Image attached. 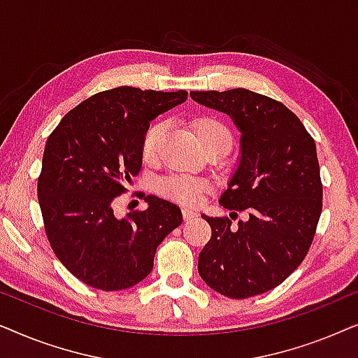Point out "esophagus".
Segmentation results:
<instances>
[{
    "instance_id": "obj_1",
    "label": "esophagus",
    "mask_w": 358,
    "mask_h": 358,
    "mask_svg": "<svg viewBox=\"0 0 358 358\" xmlns=\"http://www.w3.org/2000/svg\"><path fill=\"white\" fill-rule=\"evenodd\" d=\"M195 215H197V213H195L194 210H189V208H184V210H182V217H184V220H190V218H194Z\"/></svg>"
}]
</instances>
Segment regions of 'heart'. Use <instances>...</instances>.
Instances as JSON below:
<instances>
[{
	"label": "heart",
	"mask_w": 358,
	"mask_h": 358,
	"mask_svg": "<svg viewBox=\"0 0 358 358\" xmlns=\"http://www.w3.org/2000/svg\"><path fill=\"white\" fill-rule=\"evenodd\" d=\"M192 129L197 135L200 145L205 150L222 148L227 151L231 146V134L228 127L218 119L210 115H199L192 120ZM166 125L163 122H155L145 131L143 141H141V153L145 159H155L158 155L161 140H163ZM207 189V182L202 179L192 178L187 174H173L163 178L158 182L159 194L164 197L173 199L176 202L184 205H195L202 199Z\"/></svg>",
	"instance_id": "b5f03b06"
}]
</instances>
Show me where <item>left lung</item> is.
<instances>
[{"label": "left lung", "instance_id": "obj_1", "mask_svg": "<svg viewBox=\"0 0 358 358\" xmlns=\"http://www.w3.org/2000/svg\"><path fill=\"white\" fill-rule=\"evenodd\" d=\"M190 97L231 117L241 131V159L220 205L246 210L248 222L207 217L212 238L199 273L228 298L261 295L280 285L310 251L322 210L316 143L282 102L243 90L192 91Z\"/></svg>", "mask_w": 358, "mask_h": 358}]
</instances>
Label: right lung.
Here are the masks:
<instances>
[{
  "label": "right lung",
  "instance_id": "obj_1",
  "mask_svg": "<svg viewBox=\"0 0 358 358\" xmlns=\"http://www.w3.org/2000/svg\"><path fill=\"white\" fill-rule=\"evenodd\" d=\"M185 99L182 90L114 87L83 101L48 136L37 179L43 227L58 261L86 285H136L153 268L156 248L182 223L178 205L156 195L122 220L112 203L140 173L150 122Z\"/></svg>",
  "mask_w": 358,
  "mask_h": 358
}]
</instances>
